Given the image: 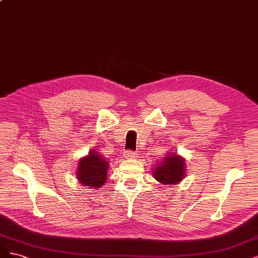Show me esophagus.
<instances>
[{"label": "esophagus", "mask_w": 258, "mask_h": 258, "mask_svg": "<svg viewBox=\"0 0 258 258\" xmlns=\"http://www.w3.org/2000/svg\"><path fill=\"white\" fill-rule=\"evenodd\" d=\"M125 157H127V159H136V157H138V153L135 151L127 150L125 152Z\"/></svg>", "instance_id": "obj_1"}]
</instances>
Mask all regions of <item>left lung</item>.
<instances>
[{
	"label": "left lung",
	"instance_id": "1",
	"mask_svg": "<svg viewBox=\"0 0 258 258\" xmlns=\"http://www.w3.org/2000/svg\"><path fill=\"white\" fill-rule=\"evenodd\" d=\"M184 160L179 155L169 153L163 163L155 164L153 177L163 184L178 183L184 177Z\"/></svg>",
	"mask_w": 258,
	"mask_h": 258
}]
</instances>
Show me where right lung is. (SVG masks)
Listing matches in <instances>:
<instances>
[{"instance_id":"obj_1","label":"right lung","mask_w":258,"mask_h":258,"mask_svg":"<svg viewBox=\"0 0 258 258\" xmlns=\"http://www.w3.org/2000/svg\"><path fill=\"white\" fill-rule=\"evenodd\" d=\"M90 153L87 157L79 161L77 179L85 186L98 188L106 182L108 162L94 150Z\"/></svg>"}]
</instances>
